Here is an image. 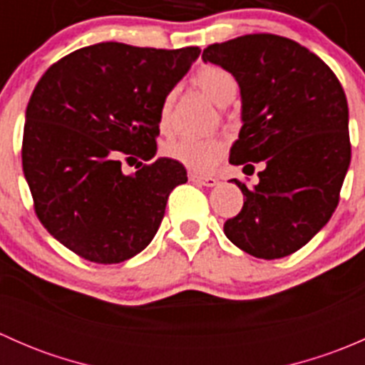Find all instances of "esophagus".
I'll list each match as a JSON object with an SVG mask.
<instances>
[{
	"label": "esophagus",
	"mask_w": 365,
	"mask_h": 365,
	"mask_svg": "<svg viewBox=\"0 0 365 365\" xmlns=\"http://www.w3.org/2000/svg\"><path fill=\"white\" fill-rule=\"evenodd\" d=\"M189 180H190V182H194V183H201V185H205V187H215L217 183H219V178H215V176L194 175V173H190Z\"/></svg>",
	"instance_id": "obj_1"
}]
</instances>
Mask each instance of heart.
Masks as SVG:
<instances>
[{
    "instance_id": "obj_1",
    "label": "heart",
    "mask_w": 365,
    "mask_h": 365,
    "mask_svg": "<svg viewBox=\"0 0 365 365\" xmlns=\"http://www.w3.org/2000/svg\"><path fill=\"white\" fill-rule=\"evenodd\" d=\"M194 84L200 90H203L215 104L224 106L235 97L238 90V83L230 70L222 67H210L201 68L194 76ZM175 102V91H169L160 104L159 111V127L162 132H168L171 128V109ZM168 159L185 165L187 169L196 173H206L215 168V164L226 153V143L220 138H176L173 141L165 143L162 148Z\"/></svg>"
}]
</instances>
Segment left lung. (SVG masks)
I'll list each match as a JSON object with an SVG mask.
<instances>
[{"instance_id":"left-lung-1","label":"left lung","mask_w":365,"mask_h":365,"mask_svg":"<svg viewBox=\"0 0 365 365\" xmlns=\"http://www.w3.org/2000/svg\"><path fill=\"white\" fill-rule=\"evenodd\" d=\"M240 86L242 125L230 162H263L259 183L237 178L244 206L224 224L251 256L277 259L304 247L330 220L351 160L348 102L329 65L295 40L254 33L203 51Z\"/></svg>"}]
</instances>
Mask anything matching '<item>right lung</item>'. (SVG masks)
<instances>
[{"instance_id":"obj_1","label":"right lung","mask_w":365,"mask_h":365,"mask_svg":"<svg viewBox=\"0 0 365 365\" xmlns=\"http://www.w3.org/2000/svg\"><path fill=\"white\" fill-rule=\"evenodd\" d=\"M200 53L102 42L67 54L36 83L23 171L40 222L77 256L121 263L155 237L185 168L160 157L125 175L121 159L155 157L162 101Z\"/></svg>"}]
</instances>
